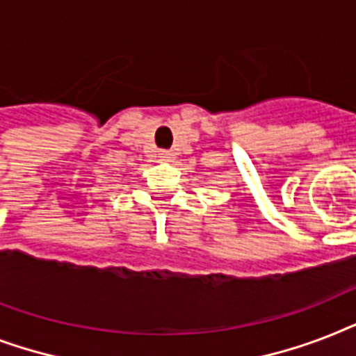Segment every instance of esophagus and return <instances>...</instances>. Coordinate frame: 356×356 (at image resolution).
I'll use <instances>...</instances> for the list:
<instances>
[{
  "label": "esophagus",
  "instance_id": "obj_1",
  "mask_svg": "<svg viewBox=\"0 0 356 356\" xmlns=\"http://www.w3.org/2000/svg\"><path fill=\"white\" fill-rule=\"evenodd\" d=\"M159 155H161L162 161H172V159H173V153H172V151H166V149L161 151Z\"/></svg>",
  "mask_w": 356,
  "mask_h": 356
}]
</instances>
